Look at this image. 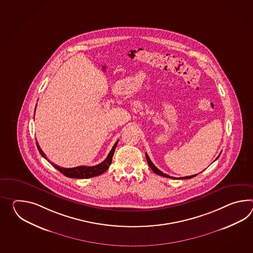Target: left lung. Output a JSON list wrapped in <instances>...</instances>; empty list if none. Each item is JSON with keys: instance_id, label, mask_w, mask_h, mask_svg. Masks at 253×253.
<instances>
[{"instance_id": "1", "label": "left lung", "mask_w": 253, "mask_h": 253, "mask_svg": "<svg viewBox=\"0 0 253 253\" xmlns=\"http://www.w3.org/2000/svg\"><path fill=\"white\" fill-rule=\"evenodd\" d=\"M145 155H146V159L147 162H148V164H149V166H150L152 170H153V172H154V173L160 175V176H163V177H166V178L175 179L174 177H171V176H169V175L165 174V173H163V171H161L159 169L156 168V166H155V165H154V164L152 163V161L150 160V158H149V156H148V154L145 153ZM219 155H220V154H219ZM219 155L218 156V157H217V159L219 157ZM217 159H216V160H217ZM195 176H197V174L191 175V176H187V177H181L180 179H191V178H193V177H195Z\"/></svg>"}]
</instances>
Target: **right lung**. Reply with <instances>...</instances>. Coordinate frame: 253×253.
<instances>
[{
    "label": "right lung",
    "instance_id": "right-lung-1",
    "mask_svg": "<svg viewBox=\"0 0 253 253\" xmlns=\"http://www.w3.org/2000/svg\"><path fill=\"white\" fill-rule=\"evenodd\" d=\"M117 143H118V140L113 145V149L111 150V152L108 154L106 159L102 163L98 164V165L90 166V167H88V166H78V167H74V168H62V167H60V166H57L56 164L51 163V162L48 160V158L45 155L44 152H42V150L40 148L39 143L36 141L37 149L39 151L40 154L42 157L46 159V160H48V162L51 163V165L54 168L57 169L60 172H62V174L65 175L66 177H69V178H74V179H88V178L95 177V176L102 174L103 172H105L108 168H109V166L111 165V163H112L113 154H114L115 148L117 146Z\"/></svg>",
    "mask_w": 253,
    "mask_h": 253
}]
</instances>
